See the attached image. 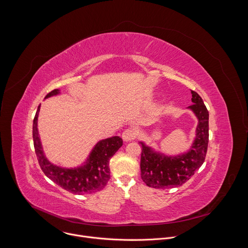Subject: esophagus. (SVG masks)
Instances as JSON below:
<instances>
[{
    "instance_id": "obj_1",
    "label": "esophagus",
    "mask_w": 248,
    "mask_h": 248,
    "mask_svg": "<svg viewBox=\"0 0 248 248\" xmlns=\"http://www.w3.org/2000/svg\"><path fill=\"white\" fill-rule=\"evenodd\" d=\"M135 131L133 130V129H130V128H127V129H125L124 132H123V134H122V137H123V139L124 140V141H131V140H133L134 138H135Z\"/></svg>"
}]
</instances>
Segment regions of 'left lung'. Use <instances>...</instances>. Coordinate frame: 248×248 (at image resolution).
<instances>
[{
  "mask_svg": "<svg viewBox=\"0 0 248 248\" xmlns=\"http://www.w3.org/2000/svg\"><path fill=\"white\" fill-rule=\"evenodd\" d=\"M192 105L187 107L198 120L195 138L190 149L183 154L170 156L155 151L143 141L140 160L141 179L153 188H171L184 185L204 163L209 141V113L202 98L191 90Z\"/></svg>",
  "mask_w": 248,
  "mask_h": 248,
  "instance_id": "1",
  "label": "left lung"
}]
</instances>
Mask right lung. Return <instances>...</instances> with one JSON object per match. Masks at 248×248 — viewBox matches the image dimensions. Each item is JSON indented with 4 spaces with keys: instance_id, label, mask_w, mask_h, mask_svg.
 <instances>
[{
    "instance_id": "obj_1",
    "label": "right lung",
    "mask_w": 248,
    "mask_h": 248,
    "mask_svg": "<svg viewBox=\"0 0 248 248\" xmlns=\"http://www.w3.org/2000/svg\"><path fill=\"white\" fill-rule=\"evenodd\" d=\"M60 94V89H55L48 93L45 99ZM39 111L40 106L33 120V142L40 168L47 178L75 194H87L103 189L110 180V159L122 147L123 139L120 136H112L98 141L86 161L79 167L57 166L47 159L42 147L37 127Z\"/></svg>"
}]
</instances>
